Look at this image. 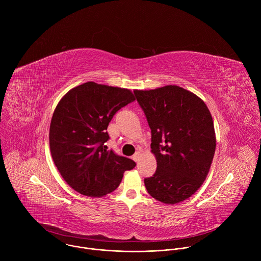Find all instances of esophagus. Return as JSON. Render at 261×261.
<instances>
[{"label":"esophagus","mask_w":261,"mask_h":261,"mask_svg":"<svg viewBox=\"0 0 261 261\" xmlns=\"http://www.w3.org/2000/svg\"><path fill=\"white\" fill-rule=\"evenodd\" d=\"M139 156H140V152H139V151H137V152L133 155V157H132V158H133V160H134L135 162H137V161L139 160Z\"/></svg>","instance_id":"obj_1"}]
</instances>
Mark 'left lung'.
I'll use <instances>...</instances> for the list:
<instances>
[{
    "mask_svg": "<svg viewBox=\"0 0 261 261\" xmlns=\"http://www.w3.org/2000/svg\"><path fill=\"white\" fill-rule=\"evenodd\" d=\"M152 132L156 172L144 178L152 197L175 204L193 195L204 181L216 150L213 118L205 103L177 86L135 90Z\"/></svg>",
    "mask_w": 261,
    "mask_h": 261,
    "instance_id": "8db88e82",
    "label": "left lung"
}]
</instances>
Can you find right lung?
Returning a JSON list of instances; mask_svg holds the SVG:
<instances>
[{
    "label": "right lung",
    "mask_w": 261,
    "mask_h": 261,
    "mask_svg": "<svg viewBox=\"0 0 261 261\" xmlns=\"http://www.w3.org/2000/svg\"><path fill=\"white\" fill-rule=\"evenodd\" d=\"M135 100L130 90L93 82L70 90L57 105L49 128L53 160L66 182L76 192L101 197L115 191L129 158L108 150L107 127L117 111Z\"/></svg>",
    "instance_id": "add662e5"
}]
</instances>
